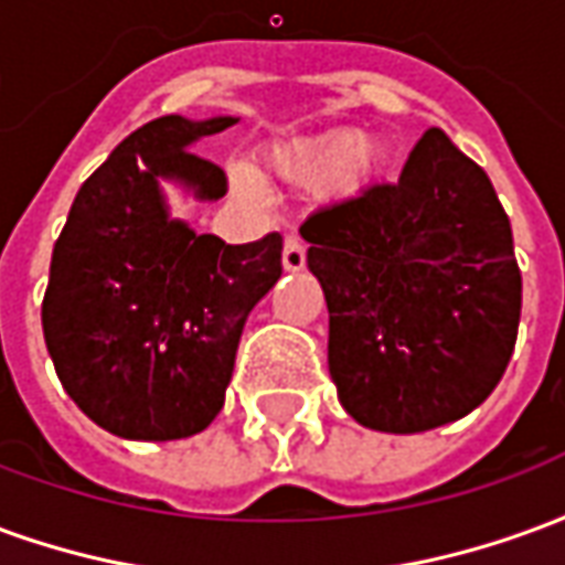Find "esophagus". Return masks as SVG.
<instances>
[{
    "mask_svg": "<svg viewBox=\"0 0 565 565\" xmlns=\"http://www.w3.org/2000/svg\"><path fill=\"white\" fill-rule=\"evenodd\" d=\"M281 259H284V269L287 271H299L302 266H306V242H302L296 233H290L287 238H284Z\"/></svg>",
    "mask_w": 565,
    "mask_h": 565,
    "instance_id": "34e87169",
    "label": "esophagus"
}]
</instances>
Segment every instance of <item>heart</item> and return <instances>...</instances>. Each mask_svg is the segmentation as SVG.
Returning a JSON list of instances; mask_svg holds the SVG:
<instances>
[{
	"label": "heart",
	"instance_id": "heart-1",
	"mask_svg": "<svg viewBox=\"0 0 565 565\" xmlns=\"http://www.w3.org/2000/svg\"><path fill=\"white\" fill-rule=\"evenodd\" d=\"M363 132H339L332 139L302 150H284L275 157V169L306 184H330L342 193H354L366 184L375 169V153Z\"/></svg>",
	"mask_w": 565,
	"mask_h": 565
}]
</instances>
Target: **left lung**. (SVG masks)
I'll return each mask as SVG.
<instances>
[{
  "label": "left lung",
  "mask_w": 565,
  "mask_h": 565,
  "mask_svg": "<svg viewBox=\"0 0 565 565\" xmlns=\"http://www.w3.org/2000/svg\"><path fill=\"white\" fill-rule=\"evenodd\" d=\"M330 375L356 424L426 433L484 403L521 323L511 223L487 172L426 129L399 181L308 217Z\"/></svg>",
  "instance_id": "8db88e82"
}]
</instances>
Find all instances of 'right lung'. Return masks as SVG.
<instances>
[{"label": "right lung", "instance_id": "add662e5", "mask_svg": "<svg viewBox=\"0 0 565 565\" xmlns=\"http://www.w3.org/2000/svg\"><path fill=\"white\" fill-rule=\"evenodd\" d=\"M233 117L166 115L84 181L51 257L42 327L66 393L136 441L202 433L223 408L250 308L281 278V235L226 245L169 221L157 178L221 199L226 172L186 150Z\"/></svg>", "mask_w": 565, "mask_h": 565}]
</instances>
